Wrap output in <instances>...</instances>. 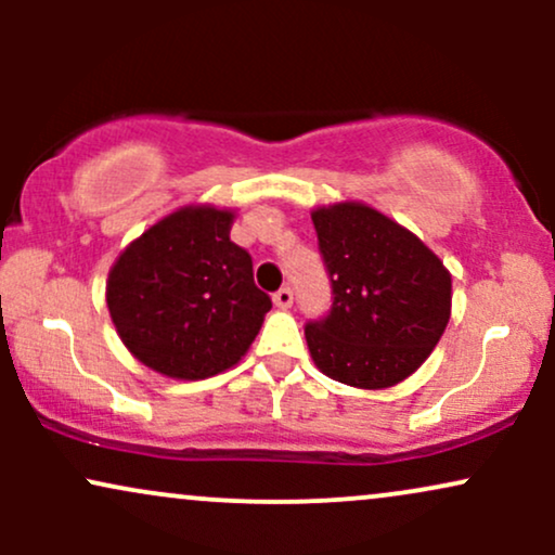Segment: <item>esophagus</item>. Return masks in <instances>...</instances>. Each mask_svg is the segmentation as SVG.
Masks as SVG:
<instances>
[{"label":"esophagus","instance_id":"34e87169","mask_svg":"<svg viewBox=\"0 0 555 555\" xmlns=\"http://www.w3.org/2000/svg\"><path fill=\"white\" fill-rule=\"evenodd\" d=\"M292 299H295V295H292L289 286H282V289H279L276 295H273V305H276V308L286 310V308H292Z\"/></svg>","mask_w":555,"mask_h":555}]
</instances>
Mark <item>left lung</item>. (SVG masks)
<instances>
[{"label":"left lung","instance_id":"left-lung-1","mask_svg":"<svg viewBox=\"0 0 555 555\" xmlns=\"http://www.w3.org/2000/svg\"><path fill=\"white\" fill-rule=\"evenodd\" d=\"M331 310L308 321L321 373L358 388L397 386L428 360L451 315V273L410 229L365 203L315 208Z\"/></svg>","mask_w":555,"mask_h":555}]
</instances>
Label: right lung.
Listing matches in <instances>:
<instances>
[{"instance_id":"right-lung-1","label":"right lung","mask_w":555,"mask_h":555,"mask_svg":"<svg viewBox=\"0 0 555 555\" xmlns=\"http://www.w3.org/2000/svg\"><path fill=\"white\" fill-rule=\"evenodd\" d=\"M234 214L184 206L125 247L106 282L119 339L143 365L201 380L237 365L271 297L253 282V258L229 240Z\"/></svg>"}]
</instances>
